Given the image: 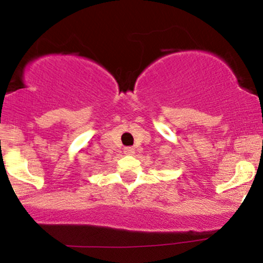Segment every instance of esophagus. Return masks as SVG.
<instances>
[{"mask_svg":"<svg viewBox=\"0 0 263 263\" xmlns=\"http://www.w3.org/2000/svg\"><path fill=\"white\" fill-rule=\"evenodd\" d=\"M123 153L126 155H134L135 154V148L134 147H126V148H124Z\"/></svg>","mask_w":263,"mask_h":263,"instance_id":"obj_1","label":"esophagus"}]
</instances>
